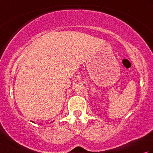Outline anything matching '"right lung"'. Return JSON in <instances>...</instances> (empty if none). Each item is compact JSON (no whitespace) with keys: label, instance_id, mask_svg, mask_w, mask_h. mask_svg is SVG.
I'll return each instance as SVG.
<instances>
[{"label":"right lung","instance_id":"add662e5","mask_svg":"<svg viewBox=\"0 0 153 153\" xmlns=\"http://www.w3.org/2000/svg\"><path fill=\"white\" fill-rule=\"evenodd\" d=\"M33 122V123H35V122Z\"/></svg>","mask_w":153,"mask_h":153}]
</instances>
